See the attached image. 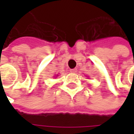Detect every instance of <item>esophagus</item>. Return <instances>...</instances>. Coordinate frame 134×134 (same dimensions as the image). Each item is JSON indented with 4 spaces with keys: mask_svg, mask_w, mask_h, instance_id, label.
I'll list each match as a JSON object with an SVG mask.
<instances>
[{
    "mask_svg": "<svg viewBox=\"0 0 134 134\" xmlns=\"http://www.w3.org/2000/svg\"><path fill=\"white\" fill-rule=\"evenodd\" d=\"M77 69H70V72L71 73H76L77 72Z\"/></svg>",
    "mask_w": 134,
    "mask_h": 134,
    "instance_id": "obj_1",
    "label": "esophagus"
}]
</instances>
